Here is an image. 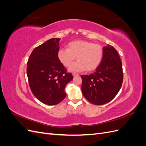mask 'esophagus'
<instances>
[{
    "mask_svg": "<svg viewBox=\"0 0 146 146\" xmlns=\"http://www.w3.org/2000/svg\"><path fill=\"white\" fill-rule=\"evenodd\" d=\"M72 75H73V76H78V74H77L76 72H73Z\"/></svg>",
    "mask_w": 146,
    "mask_h": 146,
    "instance_id": "34e87169",
    "label": "esophagus"
}]
</instances>
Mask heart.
I'll return each instance as SVG.
<instances>
[{
    "label": "heart",
    "instance_id": "b5f03b06",
    "mask_svg": "<svg viewBox=\"0 0 146 146\" xmlns=\"http://www.w3.org/2000/svg\"><path fill=\"white\" fill-rule=\"evenodd\" d=\"M104 48L99 44L85 41L74 40L68 42L66 49H60L58 58L66 68L70 66L76 57L77 61L70 70L81 71L85 69L87 72L94 70L101 63L104 57Z\"/></svg>",
    "mask_w": 146,
    "mask_h": 146
}]
</instances>
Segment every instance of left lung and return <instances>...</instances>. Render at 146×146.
<instances>
[{
  "instance_id": "obj_1",
  "label": "left lung",
  "mask_w": 146,
  "mask_h": 146,
  "mask_svg": "<svg viewBox=\"0 0 146 146\" xmlns=\"http://www.w3.org/2000/svg\"><path fill=\"white\" fill-rule=\"evenodd\" d=\"M104 57L96 71L82 75V91L92 104L104 105L113 100L120 90L123 82L122 62L112 46L104 47Z\"/></svg>"
}]
</instances>
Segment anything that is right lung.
I'll return each instance as SVG.
<instances>
[{
    "mask_svg": "<svg viewBox=\"0 0 146 146\" xmlns=\"http://www.w3.org/2000/svg\"><path fill=\"white\" fill-rule=\"evenodd\" d=\"M60 39L52 38L35 47L27 61L30 90L35 98L49 105L58 104L64 99V88L73 78L58 60Z\"/></svg>",
    "mask_w": 146,
    "mask_h": 146,
    "instance_id": "obj_1",
    "label": "right lung"
}]
</instances>
